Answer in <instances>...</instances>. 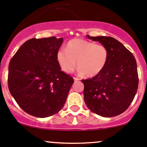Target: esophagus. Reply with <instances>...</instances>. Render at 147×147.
Masks as SVG:
<instances>
[{"label": "esophagus", "mask_w": 147, "mask_h": 147, "mask_svg": "<svg viewBox=\"0 0 147 147\" xmlns=\"http://www.w3.org/2000/svg\"><path fill=\"white\" fill-rule=\"evenodd\" d=\"M74 80H75V81H76V80H79V78H76V77H74Z\"/></svg>", "instance_id": "34e87169"}]
</instances>
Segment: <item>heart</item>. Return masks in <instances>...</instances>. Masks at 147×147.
I'll list each match as a JSON object with an SVG mask.
<instances>
[{
  "label": "heart",
  "instance_id": "obj_1",
  "mask_svg": "<svg viewBox=\"0 0 147 147\" xmlns=\"http://www.w3.org/2000/svg\"><path fill=\"white\" fill-rule=\"evenodd\" d=\"M109 50L102 44L82 38H74L67 42L66 50L60 49L57 59L61 70L67 74L74 71L77 66L78 72L87 77L98 75L105 69L109 59Z\"/></svg>",
  "mask_w": 147,
  "mask_h": 147
}]
</instances>
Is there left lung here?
<instances>
[{
  "label": "left lung",
  "mask_w": 147,
  "mask_h": 147,
  "mask_svg": "<svg viewBox=\"0 0 147 147\" xmlns=\"http://www.w3.org/2000/svg\"><path fill=\"white\" fill-rule=\"evenodd\" d=\"M88 37L107 47L109 55L100 74L82 80L85 103L91 111L99 116H118L128 108L137 91L139 78L135 58L113 38L88 35Z\"/></svg>",
  "instance_id": "obj_1"
}]
</instances>
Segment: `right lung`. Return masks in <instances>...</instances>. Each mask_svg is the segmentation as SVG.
<instances>
[{
    "mask_svg": "<svg viewBox=\"0 0 147 147\" xmlns=\"http://www.w3.org/2000/svg\"><path fill=\"white\" fill-rule=\"evenodd\" d=\"M63 38H31L19 48L8 67L10 94L26 113L45 118L64 107L74 78L62 71L57 54Z\"/></svg>",
    "mask_w": 147,
    "mask_h": 147,
    "instance_id": "add662e5",
    "label": "right lung"
}]
</instances>
